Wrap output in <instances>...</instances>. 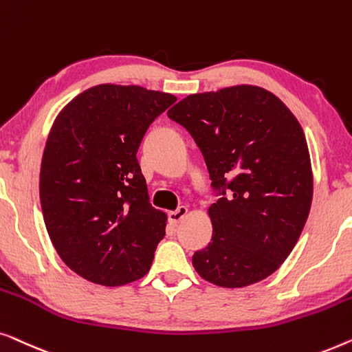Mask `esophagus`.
<instances>
[{"label":"esophagus","instance_id":"34e87169","mask_svg":"<svg viewBox=\"0 0 352 352\" xmlns=\"http://www.w3.org/2000/svg\"><path fill=\"white\" fill-rule=\"evenodd\" d=\"M186 214H188V207H186V206H180L177 210L170 212V214H169V221H170L172 225L180 223L182 219H183V217H185Z\"/></svg>","mask_w":352,"mask_h":352}]
</instances>
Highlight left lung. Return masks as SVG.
<instances>
[{"label":"left lung","instance_id":"8db88e82","mask_svg":"<svg viewBox=\"0 0 352 352\" xmlns=\"http://www.w3.org/2000/svg\"><path fill=\"white\" fill-rule=\"evenodd\" d=\"M167 116L199 146L219 196L209 207L212 239L192 255L197 274L228 289L263 280L294 250L313 201L300 122L256 86L192 94Z\"/></svg>","mask_w":352,"mask_h":352}]
</instances>
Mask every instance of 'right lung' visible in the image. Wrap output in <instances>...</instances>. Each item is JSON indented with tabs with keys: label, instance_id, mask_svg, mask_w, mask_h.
<instances>
[{
	"label": "right lung",
	"instance_id": "right-lung-1",
	"mask_svg": "<svg viewBox=\"0 0 352 352\" xmlns=\"http://www.w3.org/2000/svg\"><path fill=\"white\" fill-rule=\"evenodd\" d=\"M177 97L140 86H94L49 132L39 174L44 223L57 254L107 287L145 276L166 234L137 161L148 127Z\"/></svg>",
	"mask_w": 352,
	"mask_h": 352
}]
</instances>
